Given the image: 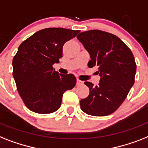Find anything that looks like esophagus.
<instances>
[{"label": "esophagus", "mask_w": 148, "mask_h": 148, "mask_svg": "<svg viewBox=\"0 0 148 148\" xmlns=\"http://www.w3.org/2000/svg\"><path fill=\"white\" fill-rule=\"evenodd\" d=\"M83 84V81H81L79 79H77V85H81Z\"/></svg>", "instance_id": "1"}]
</instances>
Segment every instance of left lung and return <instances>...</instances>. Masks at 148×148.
Segmentation results:
<instances>
[{
	"label": "left lung",
	"instance_id": "obj_1",
	"mask_svg": "<svg viewBox=\"0 0 148 148\" xmlns=\"http://www.w3.org/2000/svg\"><path fill=\"white\" fill-rule=\"evenodd\" d=\"M90 55L88 66L97 67L100 76L99 84H84L90 94L80 102L85 113L106 116L117 110L134 83L136 63L127 45L115 35L93 29L80 32L77 36Z\"/></svg>",
	"mask_w": 148,
	"mask_h": 148
}]
</instances>
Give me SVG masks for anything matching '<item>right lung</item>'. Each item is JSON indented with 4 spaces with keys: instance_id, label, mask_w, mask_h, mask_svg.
Instances as JSON below:
<instances>
[{
    "instance_id": "obj_1",
    "label": "right lung",
    "mask_w": 148,
    "mask_h": 148,
    "mask_svg": "<svg viewBox=\"0 0 148 148\" xmlns=\"http://www.w3.org/2000/svg\"><path fill=\"white\" fill-rule=\"evenodd\" d=\"M80 32L64 28L39 30L23 41L13 58V76L20 97L29 110L52 113L63 93L76 84L74 74H61L52 65L62 57L64 44Z\"/></svg>"
}]
</instances>
